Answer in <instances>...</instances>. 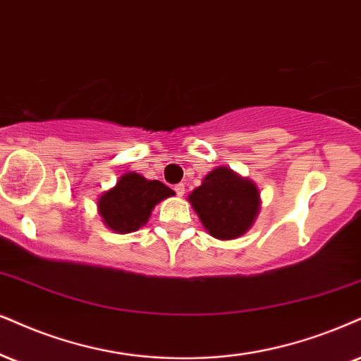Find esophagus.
<instances>
[{
    "instance_id": "34e87169",
    "label": "esophagus",
    "mask_w": 361,
    "mask_h": 361,
    "mask_svg": "<svg viewBox=\"0 0 361 361\" xmlns=\"http://www.w3.org/2000/svg\"><path fill=\"white\" fill-rule=\"evenodd\" d=\"M173 190H176V194H177V195H184V192H185L184 184H177V185H173Z\"/></svg>"
}]
</instances>
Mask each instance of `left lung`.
Instances as JSON below:
<instances>
[{
	"instance_id": "obj_1",
	"label": "left lung",
	"mask_w": 361,
	"mask_h": 361,
	"mask_svg": "<svg viewBox=\"0 0 361 361\" xmlns=\"http://www.w3.org/2000/svg\"><path fill=\"white\" fill-rule=\"evenodd\" d=\"M189 202L209 234L221 241L246 234L261 206L255 182L228 167L209 172L202 184L189 194Z\"/></svg>"
}]
</instances>
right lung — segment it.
Segmentation results:
<instances>
[{"label":"right lung","instance_id":"right-lung-1","mask_svg":"<svg viewBox=\"0 0 361 361\" xmlns=\"http://www.w3.org/2000/svg\"><path fill=\"white\" fill-rule=\"evenodd\" d=\"M173 195V190L159 180H149L137 172H127L115 188L99 199L104 224L118 234L133 233L147 224L154 207Z\"/></svg>","mask_w":361,"mask_h":361}]
</instances>
